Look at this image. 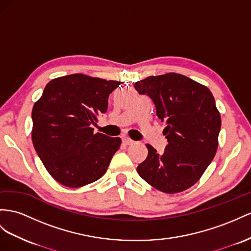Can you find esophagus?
<instances>
[{"instance_id":"esophagus-1","label":"esophagus","mask_w":251,"mask_h":251,"mask_svg":"<svg viewBox=\"0 0 251 251\" xmlns=\"http://www.w3.org/2000/svg\"><path fill=\"white\" fill-rule=\"evenodd\" d=\"M123 143H124L125 145H131V144H133V141H132L131 139H129V138L124 137V138H123Z\"/></svg>"}]
</instances>
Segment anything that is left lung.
Instances as JSON below:
<instances>
[{
	"mask_svg": "<svg viewBox=\"0 0 251 251\" xmlns=\"http://www.w3.org/2000/svg\"><path fill=\"white\" fill-rule=\"evenodd\" d=\"M133 86L152 100L169 142L162 155L146 144L149 155L138 165L139 175L166 194L185 191L201 179L217 151L222 120L213 94L177 73L149 76Z\"/></svg>",
	"mask_w": 251,
	"mask_h": 251,
	"instance_id": "8db88e82",
	"label": "left lung"
}]
</instances>
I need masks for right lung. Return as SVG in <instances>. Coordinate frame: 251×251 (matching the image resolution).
Segmentation results:
<instances>
[{
    "instance_id": "add662e5",
    "label": "right lung",
    "mask_w": 251,
    "mask_h": 251,
    "mask_svg": "<svg viewBox=\"0 0 251 251\" xmlns=\"http://www.w3.org/2000/svg\"><path fill=\"white\" fill-rule=\"evenodd\" d=\"M121 81L85 74L50 80L31 111V140L49 174L69 188L92 183L105 174L122 140L94 133L92 124L108 108Z\"/></svg>"
}]
</instances>
